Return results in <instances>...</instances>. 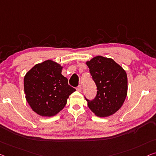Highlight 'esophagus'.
Returning <instances> with one entry per match:
<instances>
[{
    "instance_id": "34e87169",
    "label": "esophagus",
    "mask_w": 156,
    "mask_h": 156,
    "mask_svg": "<svg viewBox=\"0 0 156 156\" xmlns=\"http://www.w3.org/2000/svg\"><path fill=\"white\" fill-rule=\"evenodd\" d=\"M76 90H77V91L78 92H81V90H82V87H81V85H78L77 88H76Z\"/></svg>"
}]
</instances>
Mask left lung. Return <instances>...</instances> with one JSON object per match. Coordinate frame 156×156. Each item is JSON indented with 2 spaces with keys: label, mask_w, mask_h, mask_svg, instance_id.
<instances>
[{
  "label": "left lung",
  "mask_w": 156,
  "mask_h": 156,
  "mask_svg": "<svg viewBox=\"0 0 156 156\" xmlns=\"http://www.w3.org/2000/svg\"><path fill=\"white\" fill-rule=\"evenodd\" d=\"M97 86L92 100L86 99L88 107L99 117H107L119 110L127 94V73L119 64L109 58L97 56L86 62Z\"/></svg>",
  "instance_id": "obj_1"
}]
</instances>
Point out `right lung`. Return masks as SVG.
<instances>
[{"instance_id":"add662e5","label":"right lung","mask_w":156,"mask_h":156,"mask_svg":"<svg viewBox=\"0 0 156 156\" xmlns=\"http://www.w3.org/2000/svg\"><path fill=\"white\" fill-rule=\"evenodd\" d=\"M62 67L52 60L38 64L24 76L26 99L34 112L41 116L55 115L76 91L62 74Z\"/></svg>"}]
</instances>
